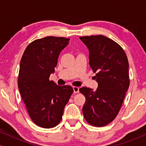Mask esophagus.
Returning a JSON list of instances; mask_svg holds the SVG:
<instances>
[{"label":"esophagus","mask_w":146,"mask_h":146,"mask_svg":"<svg viewBox=\"0 0 146 146\" xmlns=\"http://www.w3.org/2000/svg\"><path fill=\"white\" fill-rule=\"evenodd\" d=\"M73 90H74V92L76 93V94L79 92V88H78V87L74 86V87H73Z\"/></svg>","instance_id":"34e87169"}]
</instances>
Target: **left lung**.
Here are the masks:
<instances>
[{
  "mask_svg": "<svg viewBox=\"0 0 146 146\" xmlns=\"http://www.w3.org/2000/svg\"><path fill=\"white\" fill-rule=\"evenodd\" d=\"M89 50V64L98 84L97 89L82 87L84 116L90 124L101 127L117 116L129 88V64L118 44L103 35L80 37Z\"/></svg>",
  "mask_w": 146,
  "mask_h": 146,
  "instance_id": "left-lung-1",
  "label": "left lung"
}]
</instances>
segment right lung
Returning <instances> with one entry per match:
<instances>
[{
	"instance_id": "add662e5",
	"label": "right lung",
	"mask_w": 146,
	"mask_h": 146,
	"mask_svg": "<svg viewBox=\"0 0 146 146\" xmlns=\"http://www.w3.org/2000/svg\"><path fill=\"white\" fill-rule=\"evenodd\" d=\"M70 38L47 36L32 42L22 56L18 86L28 113L34 122L51 128L62 118L65 106L73 93L70 86L50 81L60 52Z\"/></svg>"
}]
</instances>
